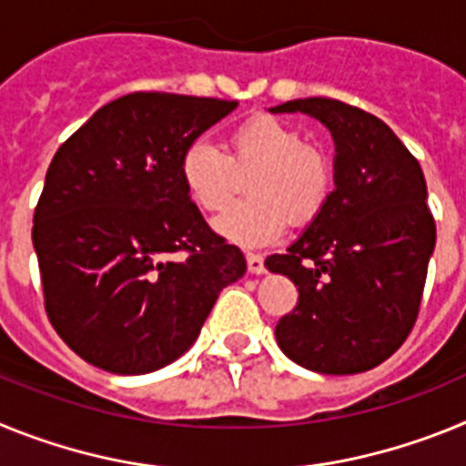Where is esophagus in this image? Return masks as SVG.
Returning <instances> with one entry per match:
<instances>
[{"instance_id":"obj_1","label":"esophagus","mask_w":466,"mask_h":466,"mask_svg":"<svg viewBox=\"0 0 466 466\" xmlns=\"http://www.w3.org/2000/svg\"><path fill=\"white\" fill-rule=\"evenodd\" d=\"M247 270H249L252 275L266 273V266H263L261 254H247Z\"/></svg>"}]
</instances>
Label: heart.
<instances>
[{"instance_id":"heart-1","label":"heart","mask_w":466,"mask_h":466,"mask_svg":"<svg viewBox=\"0 0 466 466\" xmlns=\"http://www.w3.org/2000/svg\"><path fill=\"white\" fill-rule=\"evenodd\" d=\"M236 170H252L247 179L249 200L230 205L214 219L224 240L261 247L278 240L287 221L306 224L322 209L331 188L329 158L296 127L268 114H257L228 135V156L209 139L188 144L179 175L188 198L205 212L224 208L236 188Z\"/></svg>"}]
</instances>
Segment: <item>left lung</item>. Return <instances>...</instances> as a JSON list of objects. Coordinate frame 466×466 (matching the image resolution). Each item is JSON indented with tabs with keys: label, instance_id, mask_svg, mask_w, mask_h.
<instances>
[{
	"label": "left lung",
	"instance_id": "1",
	"mask_svg": "<svg viewBox=\"0 0 466 466\" xmlns=\"http://www.w3.org/2000/svg\"><path fill=\"white\" fill-rule=\"evenodd\" d=\"M270 111L308 114L336 144V188L299 240L266 258L270 273L299 287L275 339L308 371H369L401 348L418 319L436 245L422 167L380 118L340 100L306 97Z\"/></svg>",
	"mask_w": 466,
	"mask_h": 466
}]
</instances>
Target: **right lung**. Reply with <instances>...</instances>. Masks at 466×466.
Masks as SVG:
<instances>
[{"mask_svg": "<svg viewBox=\"0 0 466 466\" xmlns=\"http://www.w3.org/2000/svg\"><path fill=\"white\" fill-rule=\"evenodd\" d=\"M238 102L130 93L56 151L32 242L53 329L88 364L121 376L182 357L224 287L236 245L205 224L179 175L193 139Z\"/></svg>", "mask_w": 466, "mask_h": 466, "instance_id": "right-lung-1", "label": "right lung"}]
</instances>
